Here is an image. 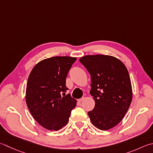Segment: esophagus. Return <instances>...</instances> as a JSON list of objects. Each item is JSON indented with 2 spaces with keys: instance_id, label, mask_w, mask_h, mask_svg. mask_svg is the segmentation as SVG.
<instances>
[{
  "instance_id": "34e87169",
  "label": "esophagus",
  "mask_w": 153,
  "mask_h": 153,
  "mask_svg": "<svg viewBox=\"0 0 153 153\" xmlns=\"http://www.w3.org/2000/svg\"><path fill=\"white\" fill-rule=\"evenodd\" d=\"M84 97H82V98H81V99H79V100H78V101H79V102H82V101H83V100H84Z\"/></svg>"
}]
</instances>
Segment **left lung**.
<instances>
[{
    "mask_svg": "<svg viewBox=\"0 0 153 153\" xmlns=\"http://www.w3.org/2000/svg\"><path fill=\"white\" fill-rule=\"evenodd\" d=\"M79 62L91 75L90 94L95 102L88 115L95 127L109 130L121 121L132 101L127 69L121 61L111 56H85Z\"/></svg>",
    "mask_w": 153,
    "mask_h": 153,
    "instance_id": "8db88e82",
    "label": "left lung"
}]
</instances>
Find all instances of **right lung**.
Here are the masks:
<instances>
[{"instance_id": "right-lung-1", "label": "right lung", "mask_w": 153, "mask_h": 153, "mask_svg": "<svg viewBox=\"0 0 153 153\" xmlns=\"http://www.w3.org/2000/svg\"><path fill=\"white\" fill-rule=\"evenodd\" d=\"M76 59L69 56L45 59L38 62L29 75L27 107L35 120L46 129L58 131L64 127L76 106L77 101L65 94L68 89L65 79Z\"/></svg>"}]
</instances>
